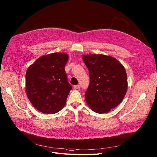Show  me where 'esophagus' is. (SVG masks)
<instances>
[{
    "label": "esophagus",
    "instance_id": "34e87169",
    "mask_svg": "<svg viewBox=\"0 0 157 157\" xmlns=\"http://www.w3.org/2000/svg\"><path fill=\"white\" fill-rule=\"evenodd\" d=\"M80 88V86L79 85H74V88L75 90H78V89H79Z\"/></svg>",
    "mask_w": 157,
    "mask_h": 157
}]
</instances>
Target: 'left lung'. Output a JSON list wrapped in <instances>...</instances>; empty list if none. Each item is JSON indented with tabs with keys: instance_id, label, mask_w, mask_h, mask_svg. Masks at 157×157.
Returning a JSON list of instances; mask_svg holds the SVG:
<instances>
[{
	"instance_id": "1",
	"label": "left lung",
	"mask_w": 157,
	"mask_h": 157,
	"mask_svg": "<svg viewBox=\"0 0 157 157\" xmlns=\"http://www.w3.org/2000/svg\"><path fill=\"white\" fill-rule=\"evenodd\" d=\"M82 59L90 79L85 95L86 104L97 113L109 112L122 102L127 93L125 67L115 58L105 55H83Z\"/></svg>"
}]
</instances>
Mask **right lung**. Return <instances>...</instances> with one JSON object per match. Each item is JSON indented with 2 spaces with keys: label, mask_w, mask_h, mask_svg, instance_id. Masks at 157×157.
Listing matches in <instances>:
<instances>
[{
  "label": "right lung",
  "mask_w": 157,
  "mask_h": 157,
  "mask_svg": "<svg viewBox=\"0 0 157 157\" xmlns=\"http://www.w3.org/2000/svg\"><path fill=\"white\" fill-rule=\"evenodd\" d=\"M68 59L65 53H50L39 57L27 70V96L42 113H56L65 105L72 89L65 71Z\"/></svg>",
  "instance_id": "obj_1"
}]
</instances>
